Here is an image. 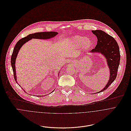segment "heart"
<instances>
[{
	"label": "heart",
	"instance_id": "obj_1",
	"mask_svg": "<svg viewBox=\"0 0 131 131\" xmlns=\"http://www.w3.org/2000/svg\"><path fill=\"white\" fill-rule=\"evenodd\" d=\"M71 45L75 48L81 47L83 50H87L92 45V41L89 38L81 36H75L69 40Z\"/></svg>",
	"mask_w": 131,
	"mask_h": 131
}]
</instances>
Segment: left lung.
Here are the masks:
<instances>
[{
    "label": "left lung",
    "instance_id": "1",
    "mask_svg": "<svg viewBox=\"0 0 131 131\" xmlns=\"http://www.w3.org/2000/svg\"><path fill=\"white\" fill-rule=\"evenodd\" d=\"M92 32L97 37L98 41L95 48L90 52L100 53L104 56L110 70L109 80L104 88L97 92L98 93L106 90L116 79L121 56L117 42L112 36L100 30H93Z\"/></svg>",
    "mask_w": 131,
    "mask_h": 131
}]
</instances>
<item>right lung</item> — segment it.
I'll use <instances>...</instances> for the list:
<instances>
[{
	"label": "right lung",
	"mask_w": 131,
	"mask_h": 131,
	"mask_svg": "<svg viewBox=\"0 0 131 131\" xmlns=\"http://www.w3.org/2000/svg\"><path fill=\"white\" fill-rule=\"evenodd\" d=\"M58 33L56 32H39V33H36L34 34H31L21 39H20L19 41L16 44L15 48L13 50V52L12 54V56L11 57V65L13 68L14 75V78L16 82L19 85V84L17 82V75H16V60L17 57L18 56L19 51L20 49V48L22 47V46L29 41V40L32 39H49L55 37L56 35H57ZM58 73V75H59ZM20 86V85H19ZM25 91V90H24ZM54 90L52 91L53 92ZM26 92V91H25ZM39 97L42 96H39Z\"/></svg>",
	"instance_id": "right-lung-1"
}]
</instances>
